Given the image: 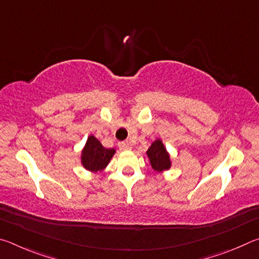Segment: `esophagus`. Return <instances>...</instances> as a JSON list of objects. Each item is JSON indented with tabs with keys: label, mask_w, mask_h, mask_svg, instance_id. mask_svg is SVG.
<instances>
[{
	"label": "esophagus",
	"mask_w": 259,
	"mask_h": 259,
	"mask_svg": "<svg viewBox=\"0 0 259 259\" xmlns=\"http://www.w3.org/2000/svg\"><path fill=\"white\" fill-rule=\"evenodd\" d=\"M119 146H120L121 150H130V148L133 147L131 143H129V142H121L119 144Z\"/></svg>",
	"instance_id": "1"
}]
</instances>
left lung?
<instances>
[{
  "label": "left lung",
  "mask_w": 259,
  "mask_h": 259,
  "mask_svg": "<svg viewBox=\"0 0 259 259\" xmlns=\"http://www.w3.org/2000/svg\"><path fill=\"white\" fill-rule=\"evenodd\" d=\"M146 154L148 160H150L152 169H154L157 172L165 171V170H169L170 166H171L170 155L166 152V148L164 147L161 139H156L155 142L152 143Z\"/></svg>",
  "instance_id": "obj_1"
}]
</instances>
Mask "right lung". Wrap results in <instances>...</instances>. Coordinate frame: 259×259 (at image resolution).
<instances>
[{"mask_svg":"<svg viewBox=\"0 0 259 259\" xmlns=\"http://www.w3.org/2000/svg\"><path fill=\"white\" fill-rule=\"evenodd\" d=\"M114 154H115L114 148H105L102 143L94 135H91L88 137L82 150L81 163L91 172L103 171Z\"/></svg>","mask_w":259,"mask_h":259,"instance_id":"obj_1","label":"right lung"}]
</instances>
